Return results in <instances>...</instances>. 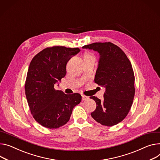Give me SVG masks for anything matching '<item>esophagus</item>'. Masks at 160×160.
Returning a JSON list of instances; mask_svg holds the SVG:
<instances>
[{
    "mask_svg": "<svg viewBox=\"0 0 160 160\" xmlns=\"http://www.w3.org/2000/svg\"><path fill=\"white\" fill-rule=\"evenodd\" d=\"M88 99V97L86 96V95H82V101L87 100Z\"/></svg>",
    "mask_w": 160,
    "mask_h": 160,
    "instance_id": "1",
    "label": "esophagus"
}]
</instances>
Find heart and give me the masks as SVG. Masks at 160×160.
<instances>
[{
    "label": "heart",
    "instance_id": "b5f03b06",
    "mask_svg": "<svg viewBox=\"0 0 160 160\" xmlns=\"http://www.w3.org/2000/svg\"><path fill=\"white\" fill-rule=\"evenodd\" d=\"M90 58H94L93 56L90 53H85L84 55V59H90Z\"/></svg>",
    "mask_w": 160,
    "mask_h": 160
}]
</instances>
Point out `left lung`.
I'll use <instances>...</instances> for the list:
<instances>
[{
  "instance_id": "8db88e82",
  "label": "left lung",
  "mask_w": 160,
  "mask_h": 160,
  "mask_svg": "<svg viewBox=\"0 0 160 160\" xmlns=\"http://www.w3.org/2000/svg\"><path fill=\"white\" fill-rule=\"evenodd\" d=\"M82 47L99 53L94 81L106 88L103 101L90 97L97 104L91 115L103 126L116 125L128 115L134 99V75L131 63L124 51L111 42H97Z\"/></svg>"
}]
</instances>
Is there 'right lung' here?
Masks as SVG:
<instances>
[{
    "mask_svg": "<svg viewBox=\"0 0 160 160\" xmlns=\"http://www.w3.org/2000/svg\"><path fill=\"white\" fill-rule=\"evenodd\" d=\"M79 48L63 46L47 47L31 61L25 84L26 95L35 120L48 129H57L68 122L72 109L81 102L79 93L65 94L54 88L66 75L70 59Z\"/></svg>",
    "mask_w": 160,
    "mask_h": 160,
    "instance_id": "add662e5",
    "label": "right lung"
}]
</instances>
